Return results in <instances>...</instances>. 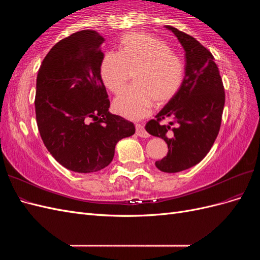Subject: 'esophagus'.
I'll use <instances>...</instances> for the list:
<instances>
[{"label": "esophagus", "mask_w": 260, "mask_h": 260, "mask_svg": "<svg viewBox=\"0 0 260 260\" xmlns=\"http://www.w3.org/2000/svg\"><path fill=\"white\" fill-rule=\"evenodd\" d=\"M136 130H137V135H138L139 137H141V138H148L149 135L146 132L145 128L143 127L142 124L137 123V124H136Z\"/></svg>", "instance_id": "34e87169"}]
</instances>
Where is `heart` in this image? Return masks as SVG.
<instances>
[{
	"label": "heart",
	"mask_w": 260,
	"mask_h": 260,
	"mask_svg": "<svg viewBox=\"0 0 260 260\" xmlns=\"http://www.w3.org/2000/svg\"><path fill=\"white\" fill-rule=\"evenodd\" d=\"M131 74L135 85L114 100L113 109L137 120L149 113L153 103L166 105L177 95L183 84L185 66L161 39L133 32L123 36L119 52H107L100 65L101 79L113 93L123 90Z\"/></svg>",
	"instance_id": "obj_1"
}]
</instances>
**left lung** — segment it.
<instances>
[{
	"instance_id": "8db88e82",
	"label": "left lung",
	"mask_w": 260,
	"mask_h": 260,
	"mask_svg": "<svg viewBox=\"0 0 260 260\" xmlns=\"http://www.w3.org/2000/svg\"><path fill=\"white\" fill-rule=\"evenodd\" d=\"M166 28L185 51L184 80L177 95L145 129L168 145L167 156L157 160L156 167L174 174L195 166L210 151L220 130L225 95L212 54L190 35L171 26ZM162 120L170 122L160 124Z\"/></svg>"
}]
</instances>
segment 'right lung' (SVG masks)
<instances>
[{
    "mask_svg": "<svg viewBox=\"0 0 260 260\" xmlns=\"http://www.w3.org/2000/svg\"><path fill=\"white\" fill-rule=\"evenodd\" d=\"M103 42L94 30L62 39L44 57L37 77L41 139L61 166L79 174L107 167L116 144L136 132L131 121L108 112L111 103L100 75Z\"/></svg>",
    "mask_w": 260,
    "mask_h": 260,
    "instance_id": "1",
    "label": "right lung"
}]
</instances>
